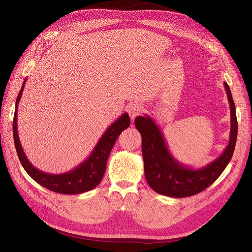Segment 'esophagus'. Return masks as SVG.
I'll return each mask as SVG.
<instances>
[{"label":"esophagus","mask_w":252,"mask_h":252,"mask_svg":"<svg viewBox=\"0 0 252 252\" xmlns=\"http://www.w3.org/2000/svg\"><path fill=\"white\" fill-rule=\"evenodd\" d=\"M142 106L140 105V104H138V103H132V104H130L127 107V111H128V114H129V117L131 118V120L133 121L136 117L139 116V114H141V112H142Z\"/></svg>","instance_id":"esophagus-1"}]
</instances>
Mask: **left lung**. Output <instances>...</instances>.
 I'll list each match as a JSON object with an SVG mask.
<instances>
[{"label":"left lung","mask_w":252,"mask_h":252,"mask_svg":"<svg viewBox=\"0 0 252 252\" xmlns=\"http://www.w3.org/2000/svg\"><path fill=\"white\" fill-rule=\"evenodd\" d=\"M224 86L230 106L229 142L222 155L202 168L194 169L180 163L170 154L161 129L149 116L135 118L134 125L142 135L145 177L156 192L171 197L194 195L209 187L230 162L238 135V121L230 88L226 82Z\"/></svg>","instance_id":"8db88e82"}]
</instances>
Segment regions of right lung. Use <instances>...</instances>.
I'll list each match as a JSON object with an SVG mask.
<instances>
[{
    "label": "right lung",
    "mask_w": 252,
    "mask_h": 252,
    "mask_svg": "<svg viewBox=\"0 0 252 252\" xmlns=\"http://www.w3.org/2000/svg\"><path fill=\"white\" fill-rule=\"evenodd\" d=\"M25 83L26 80L23 82L22 88L18 94L16 102V111H14L13 117L14 145H16L17 154L23 168L29 174L30 178L33 179L36 183H39L41 186L51 190V191L64 194H79L94 189L100 184V182L103 179V175L106 170V164H107V159L114 143H116L121 132L125 130L130 125V119H129L128 113H123L117 121L113 122L107 128V130L101 136V139L98 140L90 156L79 166L75 167L72 170L64 173H46L35 168L29 162V159L24 154V150L22 148L19 139L17 123L18 104L21 100L23 90H24Z\"/></svg>",
    "instance_id": "add662e5"
}]
</instances>
